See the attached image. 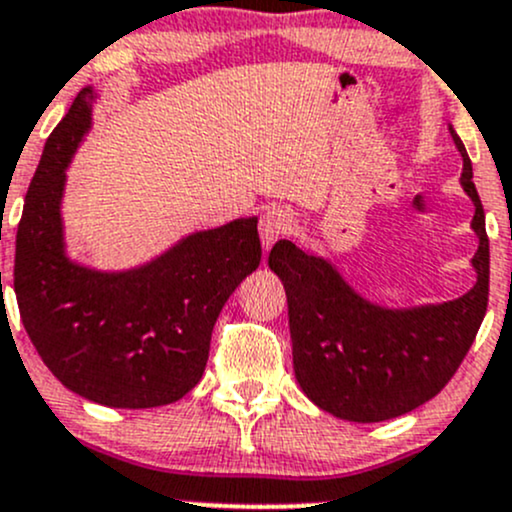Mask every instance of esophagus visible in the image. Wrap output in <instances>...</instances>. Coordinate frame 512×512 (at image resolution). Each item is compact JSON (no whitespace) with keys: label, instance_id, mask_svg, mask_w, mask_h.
Here are the masks:
<instances>
[{"label":"esophagus","instance_id":"obj_1","mask_svg":"<svg viewBox=\"0 0 512 512\" xmlns=\"http://www.w3.org/2000/svg\"><path fill=\"white\" fill-rule=\"evenodd\" d=\"M290 224H293V217H290L283 207H268V210L261 214V222H258L263 251H271V246L276 244L280 236L290 232Z\"/></svg>","mask_w":512,"mask_h":512}]
</instances>
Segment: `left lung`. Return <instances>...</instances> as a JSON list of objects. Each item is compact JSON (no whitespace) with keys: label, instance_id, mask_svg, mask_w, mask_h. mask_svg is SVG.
I'll return each mask as SVG.
<instances>
[{"label":"left lung","instance_id":"1","mask_svg":"<svg viewBox=\"0 0 512 512\" xmlns=\"http://www.w3.org/2000/svg\"><path fill=\"white\" fill-rule=\"evenodd\" d=\"M449 134L461 156L459 185L474 205L471 258L476 283L444 302L388 307L368 300L322 254L280 239L268 268L288 295L293 368L302 393L317 408L349 422H383L434 398L474 344L488 305L486 214L474 168L459 134Z\"/></svg>","mask_w":512,"mask_h":512}]
</instances>
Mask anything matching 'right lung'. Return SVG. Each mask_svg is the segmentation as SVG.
Listing matches in <instances>:
<instances>
[{
	"label": "right lung",
	"mask_w": 512,
	"mask_h": 512,
	"mask_svg": "<svg viewBox=\"0 0 512 512\" xmlns=\"http://www.w3.org/2000/svg\"><path fill=\"white\" fill-rule=\"evenodd\" d=\"M95 102V87H82L43 146L16 232L14 293L38 356L65 388L107 408H158L205 373L224 302L261 263L258 217L185 234L119 271L70 256L65 170Z\"/></svg>",
	"instance_id": "right-lung-1"
}]
</instances>
